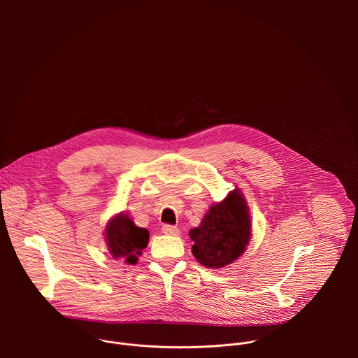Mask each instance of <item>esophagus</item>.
Returning <instances> with one entry per match:
<instances>
[{
  "label": "esophagus",
  "instance_id": "obj_1",
  "mask_svg": "<svg viewBox=\"0 0 358 358\" xmlns=\"http://www.w3.org/2000/svg\"><path fill=\"white\" fill-rule=\"evenodd\" d=\"M162 231L166 234V235H178L180 234V229L177 228V227H174V225H163V228H162Z\"/></svg>",
  "mask_w": 358,
  "mask_h": 358
}]
</instances>
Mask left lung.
Wrapping results in <instances>:
<instances>
[{
    "label": "left lung",
    "mask_w": 358,
    "mask_h": 358,
    "mask_svg": "<svg viewBox=\"0 0 358 358\" xmlns=\"http://www.w3.org/2000/svg\"><path fill=\"white\" fill-rule=\"evenodd\" d=\"M191 252L206 268H224L243 253L250 238V220L246 202L234 189L210 208L201 225L189 231Z\"/></svg>",
    "instance_id": "obj_1"
}]
</instances>
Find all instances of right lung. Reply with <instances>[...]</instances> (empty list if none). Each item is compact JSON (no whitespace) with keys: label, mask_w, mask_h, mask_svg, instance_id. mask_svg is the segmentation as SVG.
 <instances>
[{"label":"right lung","mask_w":358,"mask_h":358,"mask_svg":"<svg viewBox=\"0 0 358 358\" xmlns=\"http://www.w3.org/2000/svg\"><path fill=\"white\" fill-rule=\"evenodd\" d=\"M148 231L138 228L123 214L116 215L106 228V241L115 259L130 265L137 264V257L148 243Z\"/></svg>","instance_id":"obj_1"}]
</instances>
